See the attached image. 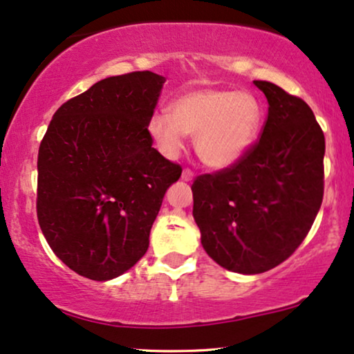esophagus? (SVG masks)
Wrapping results in <instances>:
<instances>
[{
	"mask_svg": "<svg viewBox=\"0 0 354 354\" xmlns=\"http://www.w3.org/2000/svg\"><path fill=\"white\" fill-rule=\"evenodd\" d=\"M181 178H183V181H191L192 178H194V171H192L191 168H185V169H183Z\"/></svg>",
	"mask_w": 354,
	"mask_h": 354,
	"instance_id": "34e87169",
	"label": "esophagus"
}]
</instances>
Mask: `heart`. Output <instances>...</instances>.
<instances>
[{"label": "heart", "mask_w": 354, "mask_h": 354, "mask_svg": "<svg viewBox=\"0 0 354 354\" xmlns=\"http://www.w3.org/2000/svg\"><path fill=\"white\" fill-rule=\"evenodd\" d=\"M261 118V104L250 93L199 89L178 96L169 104V115H151L149 132L169 158L180 153L185 136H196L201 160L209 167L225 168L247 153Z\"/></svg>", "instance_id": "heart-1"}]
</instances>
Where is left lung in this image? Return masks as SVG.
Returning <instances> with one entry per match:
<instances>
[{
    "label": "left lung",
    "instance_id": "1",
    "mask_svg": "<svg viewBox=\"0 0 354 354\" xmlns=\"http://www.w3.org/2000/svg\"><path fill=\"white\" fill-rule=\"evenodd\" d=\"M268 115L239 162L192 183L201 243L225 270L258 274L286 261L306 239L324 199L325 136L308 104L254 80Z\"/></svg>",
    "mask_w": 354,
    "mask_h": 354
}]
</instances>
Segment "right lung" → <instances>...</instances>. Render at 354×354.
Instances as JSON below:
<instances>
[{
    "label": "right lung",
    "mask_w": 354,
    "mask_h": 354,
    "mask_svg": "<svg viewBox=\"0 0 354 354\" xmlns=\"http://www.w3.org/2000/svg\"><path fill=\"white\" fill-rule=\"evenodd\" d=\"M165 82L149 70L101 80L58 107L40 142V230L88 279H113L144 257L165 192L181 176L149 132Z\"/></svg>",
    "instance_id": "add662e5"
}]
</instances>
